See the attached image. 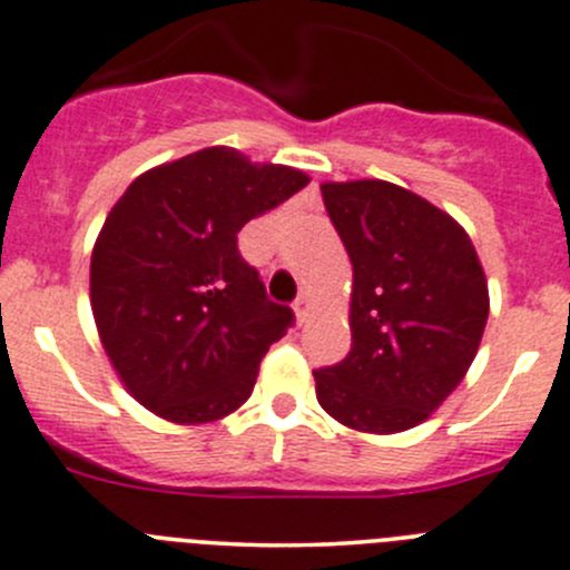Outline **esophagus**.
<instances>
[{"mask_svg":"<svg viewBox=\"0 0 570 570\" xmlns=\"http://www.w3.org/2000/svg\"><path fill=\"white\" fill-rule=\"evenodd\" d=\"M309 304H313V296H309V291H302V293H298L296 304H293V309H296L298 324H304V321L309 318Z\"/></svg>","mask_w":570,"mask_h":570,"instance_id":"obj_1","label":"esophagus"}]
</instances>
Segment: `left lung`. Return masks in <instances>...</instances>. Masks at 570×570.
Segmentation results:
<instances>
[{"label": "left lung", "instance_id": "1", "mask_svg": "<svg viewBox=\"0 0 570 570\" xmlns=\"http://www.w3.org/2000/svg\"><path fill=\"white\" fill-rule=\"evenodd\" d=\"M352 261V352L313 371L343 426L396 435L424 424L463 382L488 324V279L469 233L424 196L385 183H321Z\"/></svg>", "mask_w": 570, "mask_h": 570}]
</instances>
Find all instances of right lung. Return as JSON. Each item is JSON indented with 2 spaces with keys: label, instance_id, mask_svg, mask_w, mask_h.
I'll return each mask as SVG.
<instances>
[{
  "label": "right lung",
  "instance_id": "1",
  "mask_svg": "<svg viewBox=\"0 0 570 570\" xmlns=\"http://www.w3.org/2000/svg\"><path fill=\"white\" fill-rule=\"evenodd\" d=\"M307 183L298 168L207 146L124 190L94 244L91 309L135 402L171 424L199 426L252 396L261 360L293 313L268 302L240 257L238 233Z\"/></svg>",
  "mask_w": 570,
  "mask_h": 570
}]
</instances>
